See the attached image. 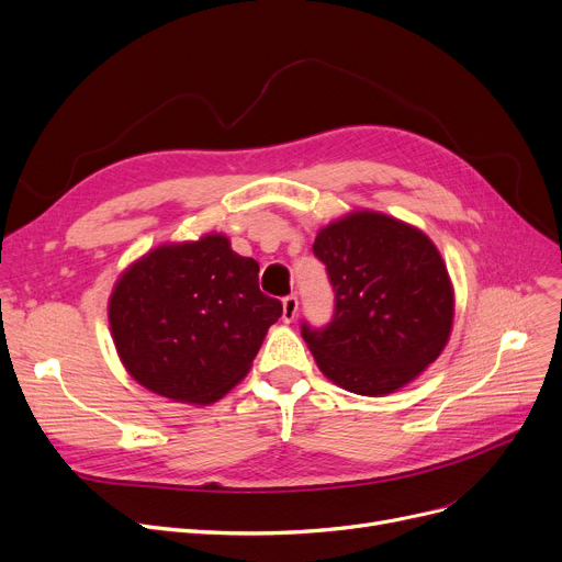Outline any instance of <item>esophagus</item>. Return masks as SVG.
<instances>
[{
	"instance_id": "obj_1",
	"label": "esophagus",
	"mask_w": 562,
	"mask_h": 562,
	"mask_svg": "<svg viewBox=\"0 0 562 562\" xmlns=\"http://www.w3.org/2000/svg\"><path fill=\"white\" fill-rule=\"evenodd\" d=\"M296 316H299V299L293 296V293H289V296L282 299V318L291 323Z\"/></svg>"
}]
</instances>
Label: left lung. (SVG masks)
I'll return each instance as SVG.
<instances>
[{
  "label": "left lung",
  "instance_id": "obj_1",
  "mask_svg": "<svg viewBox=\"0 0 562 562\" xmlns=\"http://www.w3.org/2000/svg\"><path fill=\"white\" fill-rule=\"evenodd\" d=\"M335 312L323 328L301 323L318 369L362 396L390 394L417 378L447 346L453 291L447 266L419 229L358 212L321 229Z\"/></svg>",
  "mask_w": 562,
  "mask_h": 562
}]
</instances>
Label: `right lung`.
Here are the masks:
<instances>
[{
	"label": "right lung",
	"instance_id": "right-lung-1",
	"mask_svg": "<svg viewBox=\"0 0 562 562\" xmlns=\"http://www.w3.org/2000/svg\"><path fill=\"white\" fill-rule=\"evenodd\" d=\"M282 303L259 289V263L223 234L161 246L117 280L109 323L121 360L143 387L212 403L239 382Z\"/></svg>",
	"mask_w": 562,
	"mask_h": 562
}]
</instances>
